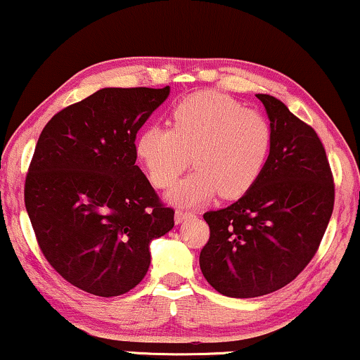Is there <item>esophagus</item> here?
Returning <instances> with one entry per match:
<instances>
[{
	"mask_svg": "<svg viewBox=\"0 0 360 360\" xmlns=\"http://www.w3.org/2000/svg\"><path fill=\"white\" fill-rule=\"evenodd\" d=\"M193 214L192 212H187V210H176L175 212V224H181L184 220H187L192 217Z\"/></svg>",
	"mask_w": 360,
	"mask_h": 360,
	"instance_id": "obj_1",
	"label": "esophagus"
}]
</instances>
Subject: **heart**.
Here are the masks:
<instances>
[{
  "instance_id": "heart-1",
  "label": "heart",
  "mask_w": 360,
  "mask_h": 360,
  "mask_svg": "<svg viewBox=\"0 0 360 360\" xmlns=\"http://www.w3.org/2000/svg\"><path fill=\"white\" fill-rule=\"evenodd\" d=\"M272 143L264 115L224 93L200 91L173 108L172 128H143L135 152L158 188L170 187L192 157L195 170L168 192V200L197 205L217 192L224 198L247 193L267 167Z\"/></svg>"
}]
</instances>
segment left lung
<instances>
[{
  "label": "left lung",
  "instance_id": "left-lung-1",
  "mask_svg": "<svg viewBox=\"0 0 360 360\" xmlns=\"http://www.w3.org/2000/svg\"><path fill=\"white\" fill-rule=\"evenodd\" d=\"M274 143L259 181L227 208L203 219L210 238L200 269L220 294L250 299L290 283L316 255L334 210V179L312 127L281 100L257 95Z\"/></svg>",
  "mask_w": 360,
  "mask_h": 360
}]
</instances>
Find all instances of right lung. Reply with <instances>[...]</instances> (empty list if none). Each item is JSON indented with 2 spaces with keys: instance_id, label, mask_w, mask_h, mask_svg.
Wrapping results in <instances>:
<instances>
[{
  "instance_id": "right-lung-1",
  "label": "right lung",
  "mask_w": 360,
  "mask_h": 360,
  "mask_svg": "<svg viewBox=\"0 0 360 360\" xmlns=\"http://www.w3.org/2000/svg\"><path fill=\"white\" fill-rule=\"evenodd\" d=\"M165 88H103L58 112L39 135L25 205L44 259L88 294L122 295L150 267V242L175 225L173 208L136 162V133Z\"/></svg>"
}]
</instances>
